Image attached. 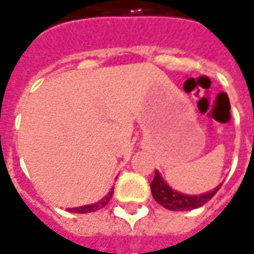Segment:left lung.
Here are the masks:
<instances>
[{
    "label": "left lung",
    "mask_w": 254,
    "mask_h": 254,
    "mask_svg": "<svg viewBox=\"0 0 254 254\" xmlns=\"http://www.w3.org/2000/svg\"><path fill=\"white\" fill-rule=\"evenodd\" d=\"M218 188H215L213 190L204 193V194H197V196H189V194H182L180 191L173 190L167 182L162 178L159 171L155 170V177L151 182V191L154 196L155 201L159 202L162 207L167 208L170 211H189L204 205L212 198L216 191L219 190Z\"/></svg>",
    "instance_id": "1"
}]
</instances>
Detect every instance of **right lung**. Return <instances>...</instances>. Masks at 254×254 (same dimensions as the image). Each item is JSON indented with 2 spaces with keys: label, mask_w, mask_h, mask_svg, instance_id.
Returning <instances> with one entry per match:
<instances>
[{
  "label": "right lung",
  "mask_w": 254,
  "mask_h": 254,
  "mask_svg": "<svg viewBox=\"0 0 254 254\" xmlns=\"http://www.w3.org/2000/svg\"><path fill=\"white\" fill-rule=\"evenodd\" d=\"M113 191H114V188H111V190L109 191V194L105 196L100 201L95 202V204H91V205H83V207H77V208H69L70 212H76V213H88V212H95L98 209H102V208L107 205V202L110 201L111 196H113Z\"/></svg>",
  "instance_id": "right-lung-1"
}]
</instances>
